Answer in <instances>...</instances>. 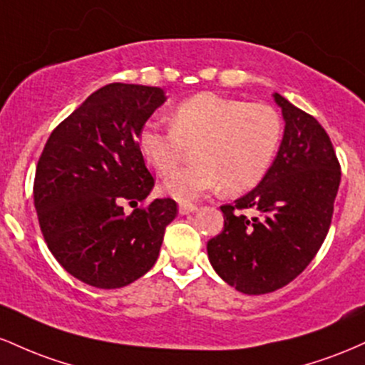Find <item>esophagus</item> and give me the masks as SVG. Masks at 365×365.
<instances>
[{
	"label": "esophagus",
	"mask_w": 365,
	"mask_h": 365,
	"mask_svg": "<svg viewBox=\"0 0 365 365\" xmlns=\"http://www.w3.org/2000/svg\"><path fill=\"white\" fill-rule=\"evenodd\" d=\"M178 209H180V215H188V212L197 211V206L192 202H180Z\"/></svg>",
	"instance_id": "esophagus-1"
}]
</instances>
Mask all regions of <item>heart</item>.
<instances>
[{"label":"heart","mask_w":365,"mask_h":365,"mask_svg":"<svg viewBox=\"0 0 365 365\" xmlns=\"http://www.w3.org/2000/svg\"><path fill=\"white\" fill-rule=\"evenodd\" d=\"M283 137V120L267 103H245L215 92H200L171 113V128L148 121L137 144L159 175H170L197 145V165L177 171L165 188L180 200L223 187L230 194L250 190L266 177Z\"/></svg>","instance_id":"heart-1"}]
</instances>
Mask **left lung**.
<instances>
[{
	"label": "left lung",
	"instance_id": "obj_1",
	"mask_svg": "<svg viewBox=\"0 0 365 365\" xmlns=\"http://www.w3.org/2000/svg\"><path fill=\"white\" fill-rule=\"evenodd\" d=\"M284 133L254 190L221 206L223 232L207 242L212 267L247 295L283 288L316 257L329 232L341 170L329 135L312 115L274 92ZM252 208L254 217L245 211Z\"/></svg>",
	"mask_w": 365,
	"mask_h": 365
}]
</instances>
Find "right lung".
<instances>
[{
	"mask_svg": "<svg viewBox=\"0 0 365 365\" xmlns=\"http://www.w3.org/2000/svg\"><path fill=\"white\" fill-rule=\"evenodd\" d=\"M165 101L159 87L108 83L53 130L37 161L34 206L46 244L91 287L121 288L148 273L177 216L170 197L123 211L154 187L137 137Z\"/></svg>",
	"mask_w": 365,
	"mask_h": 365,
	"instance_id": "right-lung-1",
	"label": "right lung"
}]
</instances>
